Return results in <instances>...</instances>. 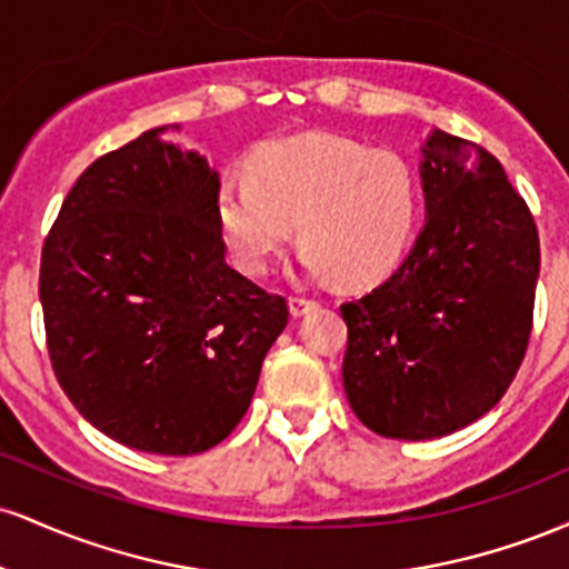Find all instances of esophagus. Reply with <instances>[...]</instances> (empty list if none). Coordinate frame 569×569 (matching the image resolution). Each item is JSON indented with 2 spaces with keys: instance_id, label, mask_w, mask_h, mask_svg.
<instances>
[{
  "instance_id": "1",
  "label": "esophagus",
  "mask_w": 569,
  "mask_h": 569,
  "mask_svg": "<svg viewBox=\"0 0 569 569\" xmlns=\"http://www.w3.org/2000/svg\"><path fill=\"white\" fill-rule=\"evenodd\" d=\"M289 307H291V316L299 318L305 316L307 310H312V307H318V302L310 297H302V293H293V297H289Z\"/></svg>"
}]
</instances>
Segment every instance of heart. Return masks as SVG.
<instances>
[{
  "label": "heart",
  "instance_id": "b5f03b06",
  "mask_svg": "<svg viewBox=\"0 0 569 569\" xmlns=\"http://www.w3.org/2000/svg\"><path fill=\"white\" fill-rule=\"evenodd\" d=\"M420 200L407 154L335 133H293L253 149L248 173H227L213 211L246 276H264L299 230L312 276L369 286L407 253Z\"/></svg>",
  "mask_w": 569,
  "mask_h": 569
}]
</instances>
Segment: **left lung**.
Listing matches in <instances>:
<instances>
[{
	"instance_id": "left-lung-1",
	"label": "left lung",
	"mask_w": 569,
	"mask_h": 569,
	"mask_svg": "<svg viewBox=\"0 0 569 569\" xmlns=\"http://www.w3.org/2000/svg\"><path fill=\"white\" fill-rule=\"evenodd\" d=\"M420 173L428 219L385 283L345 302V393L385 439H439L506 396L525 361L538 227L500 160L433 130Z\"/></svg>"
}]
</instances>
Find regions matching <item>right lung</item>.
<instances>
[{"instance_id":"add662e5","label":"right lung","mask_w":569,"mask_h":569,"mask_svg":"<svg viewBox=\"0 0 569 569\" xmlns=\"http://www.w3.org/2000/svg\"><path fill=\"white\" fill-rule=\"evenodd\" d=\"M162 130L69 189L39 299L58 385L84 420L139 452L184 457L243 420L289 305L227 264L219 173Z\"/></svg>"}]
</instances>
